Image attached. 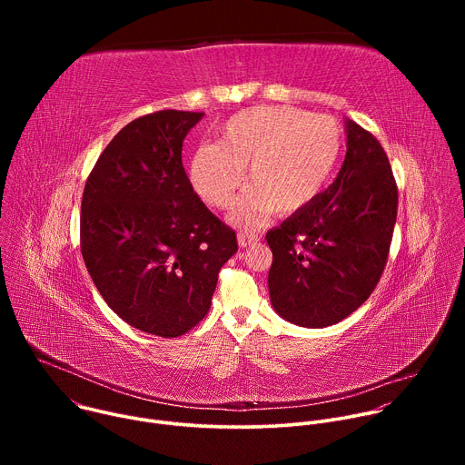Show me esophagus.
<instances>
[{
    "label": "esophagus",
    "instance_id": "34e87169",
    "mask_svg": "<svg viewBox=\"0 0 465 465\" xmlns=\"http://www.w3.org/2000/svg\"><path fill=\"white\" fill-rule=\"evenodd\" d=\"M257 241H259V237H257V233H255V232H248V230L239 232V244H241L242 248L252 246V244H255Z\"/></svg>",
    "mask_w": 465,
    "mask_h": 465
}]
</instances>
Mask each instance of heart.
Returning a JSON list of instances; mask_svg holds the SVG:
<instances>
[{
	"instance_id": "1",
	"label": "heart",
	"mask_w": 465,
	"mask_h": 465,
	"mask_svg": "<svg viewBox=\"0 0 465 465\" xmlns=\"http://www.w3.org/2000/svg\"><path fill=\"white\" fill-rule=\"evenodd\" d=\"M342 128L329 115L291 106H255L232 115L217 143L198 145L189 162L194 191L212 208H226L250 183L232 221L253 228L269 213L292 215L325 189L342 154Z\"/></svg>"
}]
</instances>
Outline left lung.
<instances>
[{"label": "left lung", "mask_w": 465, "mask_h": 465, "mask_svg": "<svg viewBox=\"0 0 465 465\" xmlns=\"http://www.w3.org/2000/svg\"><path fill=\"white\" fill-rule=\"evenodd\" d=\"M339 176L302 212L267 233L276 312L302 327L333 325L377 287L397 217V185L377 138L346 121Z\"/></svg>", "instance_id": "1"}]
</instances>
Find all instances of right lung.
I'll use <instances>...</instances> for the list:
<instances>
[{"label":"right lung","instance_id":"1","mask_svg":"<svg viewBox=\"0 0 465 465\" xmlns=\"http://www.w3.org/2000/svg\"><path fill=\"white\" fill-rule=\"evenodd\" d=\"M203 112L160 110L130 121L92 169L81 206V252L128 325L174 339L212 305L235 232L193 191L182 143Z\"/></svg>","mask_w":465,"mask_h":465}]
</instances>
